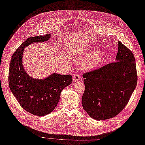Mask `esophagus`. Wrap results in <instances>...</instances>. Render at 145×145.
<instances>
[{
    "mask_svg": "<svg viewBox=\"0 0 145 145\" xmlns=\"http://www.w3.org/2000/svg\"><path fill=\"white\" fill-rule=\"evenodd\" d=\"M80 79H81V76H80V75H79V74L76 73V74H74V75H73V81L74 82L79 81V80H80Z\"/></svg>",
    "mask_w": 145,
    "mask_h": 145,
    "instance_id": "34e87169",
    "label": "esophagus"
}]
</instances>
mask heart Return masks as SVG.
<instances>
[{
	"label": "heart",
	"instance_id": "1",
	"mask_svg": "<svg viewBox=\"0 0 145 145\" xmlns=\"http://www.w3.org/2000/svg\"><path fill=\"white\" fill-rule=\"evenodd\" d=\"M103 55L101 51H95L82 62L81 67L85 71H91L97 67L101 60Z\"/></svg>",
	"mask_w": 145,
	"mask_h": 145
}]
</instances>
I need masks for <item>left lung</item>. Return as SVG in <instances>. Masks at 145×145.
Here are the masks:
<instances>
[{
    "mask_svg": "<svg viewBox=\"0 0 145 145\" xmlns=\"http://www.w3.org/2000/svg\"><path fill=\"white\" fill-rule=\"evenodd\" d=\"M115 61L83 74V109L96 120L113 118L123 110L137 82L136 60L132 52L118 42Z\"/></svg>",
    "mask_w": 145,
    "mask_h": 145,
    "instance_id": "1",
    "label": "left lung"
}]
</instances>
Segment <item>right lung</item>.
<instances>
[{
  "mask_svg": "<svg viewBox=\"0 0 145 145\" xmlns=\"http://www.w3.org/2000/svg\"><path fill=\"white\" fill-rule=\"evenodd\" d=\"M51 35L29 37L16 50L10 62L9 85L20 106L29 113L45 116L56 108L62 90L72 82L71 74L52 73L43 79L31 78L23 64L24 48L33 43L48 41Z\"/></svg>",
  "mask_w": 145,
  "mask_h": 145,
  "instance_id": "1",
  "label": "right lung"
}]
</instances>
